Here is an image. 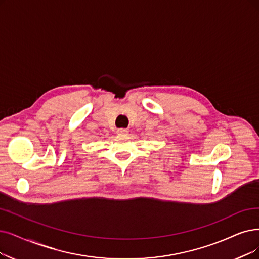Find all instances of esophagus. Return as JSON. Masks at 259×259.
<instances>
[{
  "label": "esophagus",
  "mask_w": 259,
  "mask_h": 259,
  "mask_svg": "<svg viewBox=\"0 0 259 259\" xmlns=\"http://www.w3.org/2000/svg\"><path fill=\"white\" fill-rule=\"evenodd\" d=\"M127 130L126 128H118L117 130V133L120 134V135H123V134H127Z\"/></svg>",
  "instance_id": "1"
}]
</instances>
